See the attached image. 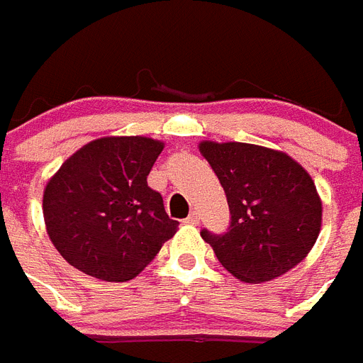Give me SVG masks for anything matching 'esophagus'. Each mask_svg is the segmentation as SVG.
Masks as SVG:
<instances>
[{"label": "esophagus", "instance_id": "esophagus-1", "mask_svg": "<svg viewBox=\"0 0 363 363\" xmlns=\"http://www.w3.org/2000/svg\"><path fill=\"white\" fill-rule=\"evenodd\" d=\"M184 223H189V225H198V223H200V216H198L196 211H192V213L184 219Z\"/></svg>", "mask_w": 363, "mask_h": 363}]
</instances>
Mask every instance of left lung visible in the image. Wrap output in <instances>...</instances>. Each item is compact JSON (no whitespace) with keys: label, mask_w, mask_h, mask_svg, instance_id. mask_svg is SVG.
I'll use <instances>...</instances> for the list:
<instances>
[{"label":"left lung","mask_w":363,"mask_h":363,"mask_svg":"<svg viewBox=\"0 0 363 363\" xmlns=\"http://www.w3.org/2000/svg\"><path fill=\"white\" fill-rule=\"evenodd\" d=\"M229 202L227 233L202 229L219 264L246 283H264L300 264L321 229V200L302 165L244 142H202Z\"/></svg>","instance_id":"obj_1"}]
</instances>
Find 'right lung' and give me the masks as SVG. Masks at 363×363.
Segmentation results:
<instances>
[{"label": "right lung", "instance_id": "1", "mask_svg": "<svg viewBox=\"0 0 363 363\" xmlns=\"http://www.w3.org/2000/svg\"><path fill=\"white\" fill-rule=\"evenodd\" d=\"M163 144L109 136L86 144L61 165L44 192L48 235L86 275L123 283L136 277L177 233L163 198L147 186Z\"/></svg>", "mask_w": 363, "mask_h": 363}]
</instances>
